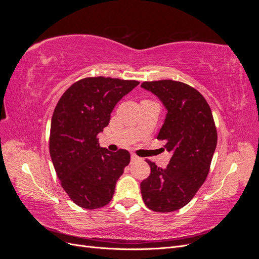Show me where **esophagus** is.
I'll return each instance as SVG.
<instances>
[{
	"label": "esophagus",
	"instance_id": "1",
	"mask_svg": "<svg viewBox=\"0 0 259 259\" xmlns=\"http://www.w3.org/2000/svg\"><path fill=\"white\" fill-rule=\"evenodd\" d=\"M131 158H132V162H136V161L140 160V158H139V156H137L136 154H132V156H131Z\"/></svg>",
	"mask_w": 259,
	"mask_h": 259
}]
</instances>
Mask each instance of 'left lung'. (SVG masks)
<instances>
[{"label":"left lung","instance_id":"obj_1","mask_svg":"<svg viewBox=\"0 0 259 259\" xmlns=\"http://www.w3.org/2000/svg\"><path fill=\"white\" fill-rule=\"evenodd\" d=\"M142 88L158 97L166 116L158 139L171 152L166 167L146 160L151 173L140 184L145 204L168 213L184 207L205 182L217 145V131L205 98L191 86L173 80L144 82Z\"/></svg>","mask_w":259,"mask_h":259}]
</instances>
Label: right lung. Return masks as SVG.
Masks as SVG:
<instances>
[{
  "mask_svg": "<svg viewBox=\"0 0 259 259\" xmlns=\"http://www.w3.org/2000/svg\"><path fill=\"white\" fill-rule=\"evenodd\" d=\"M139 84L134 80L85 77L64 93L55 108L50 153L60 185L76 205L95 209L111 201L131 154L101 148L97 135L115 105Z\"/></svg>",
  "mask_w": 259,
  "mask_h": 259,
  "instance_id": "obj_1",
  "label": "right lung"
}]
</instances>
